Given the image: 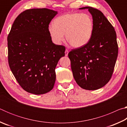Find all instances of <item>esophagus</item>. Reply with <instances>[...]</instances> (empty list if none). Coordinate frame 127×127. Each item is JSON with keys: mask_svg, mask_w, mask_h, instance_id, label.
Returning <instances> with one entry per match:
<instances>
[{"mask_svg": "<svg viewBox=\"0 0 127 127\" xmlns=\"http://www.w3.org/2000/svg\"><path fill=\"white\" fill-rule=\"evenodd\" d=\"M68 52H69L68 50H67V49H66L65 51V55L66 56H66L68 55Z\"/></svg>", "mask_w": 127, "mask_h": 127, "instance_id": "esophagus-1", "label": "esophagus"}]
</instances>
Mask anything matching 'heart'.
Instances as JSON below:
<instances>
[{"label": "heart", "instance_id": "1", "mask_svg": "<svg viewBox=\"0 0 127 127\" xmlns=\"http://www.w3.org/2000/svg\"><path fill=\"white\" fill-rule=\"evenodd\" d=\"M50 25L48 32L54 44L59 45L64 40V34L70 45L80 48L91 39L94 21L90 15L81 13H68L58 17Z\"/></svg>", "mask_w": 127, "mask_h": 127}]
</instances>
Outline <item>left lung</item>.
Returning a JSON list of instances; mask_svg holds the SVG:
<instances>
[{
    "label": "left lung",
    "instance_id": "1",
    "mask_svg": "<svg viewBox=\"0 0 127 127\" xmlns=\"http://www.w3.org/2000/svg\"><path fill=\"white\" fill-rule=\"evenodd\" d=\"M94 21L91 39L85 45L72 49L68 53L73 75L81 88L95 90L110 81L118 54L117 34L114 28L102 13L90 7Z\"/></svg>",
    "mask_w": 127,
    "mask_h": 127
}]
</instances>
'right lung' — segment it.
Wrapping results in <instances>:
<instances>
[{"label": "right lung", "mask_w": 127, "mask_h": 127, "mask_svg": "<svg viewBox=\"0 0 127 127\" xmlns=\"http://www.w3.org/2000/svg\"><path fill=\"white\" fill-rule=\"evenodd\" d=\"M57 12L47 8L26 10L17 16L8 34L10 70L25 91L35 95L50 91L55 68L65 48L52 42L49 25Z\"/></svg>", "instance_id": "right-lung-1"}]
</instances>
